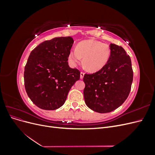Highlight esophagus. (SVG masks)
<instances>
[{"label": "esophagus", "mask_w": 155, "mask_h": 155, "mask_svg": "<svg viewBox=\"0 0 155 155\" xmlns=\"http://www.w3.org/2000/svg\"><path fill=\"white\" fill-rule=\"evenodd\" d=\"M84 75H85V74H84L83 72H81V73H80V78H81V79H83V78Z\"/></svg>", "instance_id": "obj_1"}]
</instances>
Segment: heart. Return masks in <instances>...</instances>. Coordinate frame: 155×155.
<instances>
[{"label":"heart","instance_id":"heart-1","mask_svg":"<svg viewBox=\"0 0 155 155\" xmlns=\"http://www.w3.org/2000/svg\"><path fill=\"white\" fill-rule=\"evenodd\" d=\"M110 56L109 45L102 43L94 39H88L79 43L76 49L70 51L68 61L72 66L76 67L83 62L88 71L97 72L104 68Z\"/></svg>","mask_w":155,"mask_h":155}]
</instances>
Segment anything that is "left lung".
I'll list each match as a JSON object with an SVG mask.
<instances>
[{"instance_id": "obj_1", "label": "left lung", "mask_w": 155, "mask_h": 155, "mask_svg": "<svg viewBox=\"0 0 155 155\" xmlns=\"http://www.w3.org/2000/svg\"><path fill=\"white\" fill-rule=\"evenodd\" d=\"M110 56L105 66L92 74L84 75L83 94L88 108L107 113L123 104L130 91L133 79L129 55L121 46L110 45Z\"/></svg>"}]
</instances>
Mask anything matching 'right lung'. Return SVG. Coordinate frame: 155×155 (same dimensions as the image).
<instances>
[{"label":"right lung","instance_id":"right-lung-1","mask_svg":"<svg viewBox=\"0 0 155 155\" xmlns=\"http://www.w3.org/2000/svg\"><path fill=\"white\" fill-rule=\"evenodd\" d=\"M71 37L45 41L33 50L25 68L28 96L41 109L53 110L63 105L68 93L80 78V72L68 65Z\"/></svg>","mask_w":155,"mask_h":155}]
</instances>
